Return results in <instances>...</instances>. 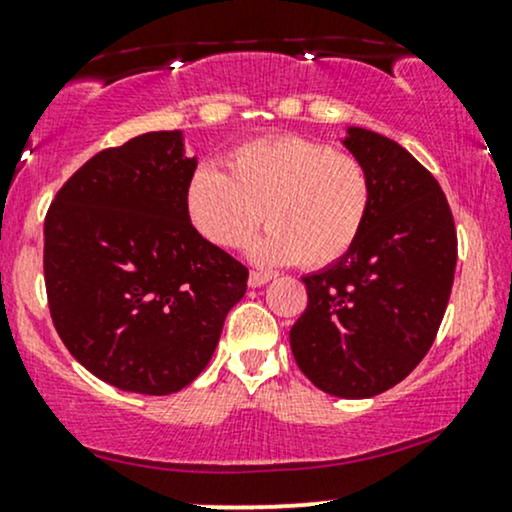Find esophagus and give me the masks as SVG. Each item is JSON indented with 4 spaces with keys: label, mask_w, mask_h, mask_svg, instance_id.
<instances>
[{
    "label": "esophagus",
    "mask_w": 512,
    "mask_h": 512,
    "mask_svg": "<svg viewBox=\"0 0 512 512\" xmlns=\"http://www.w3.org/2000/svg\"><path fill=\"white\" fill-rule=\"evenodd\" d=\"M274 279V274H269V272H250V279H248V283L252 288H260V286H264V283H269Z\"/></svg>",
    "instance_id": "34e87169"
}]
</instances>
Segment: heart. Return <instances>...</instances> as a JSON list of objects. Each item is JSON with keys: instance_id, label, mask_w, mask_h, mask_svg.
<instances>
[{"instance_id": "heart-1", "label": "heart", "mask_w": 512, "mask_h": 512, "mask_svg": "<svg viewBox=\"0 0 512 512\" xmlns=\"http://www.w3.org/2000/svg\"><path fill=\"white\" fill-rule=\"evenodd\" d=\"M188 217L217 248L245 245L262 264L298 260L329 267L346 257L365 229L372 207V176L348 152L300 135L255 140L229 155V174L200 164L188 181Z\"/></svg>"}]
</instances>
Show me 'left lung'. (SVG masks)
Instances as JSON below:
<instances>
[{
    "label": "left lung",
    "mask_w": 512,
    "mask_h": 512,
    "mask_svg": "<svg viewBox=\"0 0 512 512\" xmlns=\"http://www.w3.org/2000/svg\"><path fill=\"white\" fill-rule=\"evenodd\" d=\"M350 155L372 176V207L346 257L303 276L291 329L300 372L336 398L389 391L422 362L451 298L458 238L436 178L396 140L350 126Z\"/></svg>",
    "instance_id": "8db88e82"
}]
</instances>
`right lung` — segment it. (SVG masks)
Listing matches in <instances>:
<instances>
[{"mask_svg": "<svg viewBox=\"0 0 512 512\" xmlns=\"http://www.w3.org/2000/svg\"><path fill=\"white\" fill-rule=\"evenodd\" d=\"M181 131L97 152L45 217V286L69 353L121 391L169 396L217 350L248 269L188 217Z\"/></svg>", "mask_w": 512, "mask_h": 512, "instance_id": "add662e5", "label": "right lung"}]
</instances>
